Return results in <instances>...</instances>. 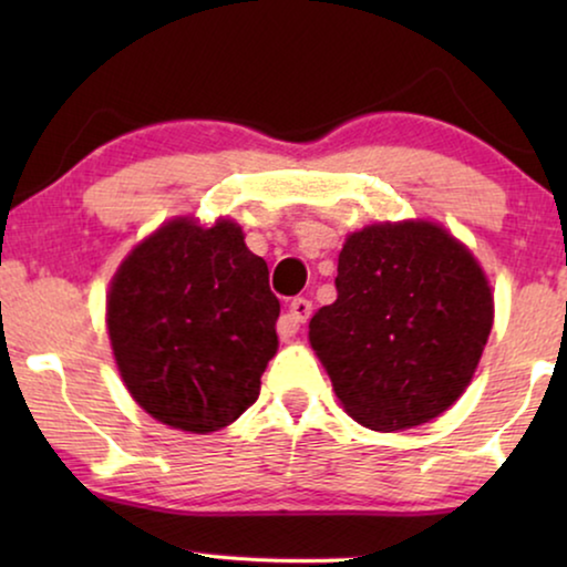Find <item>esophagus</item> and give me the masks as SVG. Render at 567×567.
I'll return each mask as SVG.
<instances>
[{
    "label": "esophagus",
    "mask_w": 567,
    "mask_h": 567,
    "mask_svg": "<svg viewBox=\"0 0 567 567\" xmlns=\"http://www.w3.org/2000/svg\"><path fill=\"white\" fill-rule=\"evenodd\" d=\"M309 315H312V301L305 299V297L293 299L289 305V312H286L281 320H278V336H281V338L297 336L299 324H305L309 320Z\"/></svg>",
    "instance_id": "1"
}]
</instances>
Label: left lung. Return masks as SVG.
I'll list each match as a JSON object with an SVG mask.
<instances>
[{"instance_id": "8db88e82", "label": "left lung", "mask_w": 567, "mask_h": 567, "mask_svg": "<svg viewBox=\"0 0 567 567\" xmlns=\"http://www.w3.org/2000/svg\"><path fill=\"white\" fill-rule=\"evenodd\" d=\"M338 299L309 343L346 413L371 431L429 423L467 390L493 328V293L467 247L431 221L348 235Z\"/></svg>"}]
</instances>
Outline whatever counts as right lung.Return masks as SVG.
Listing matches in <instances>:
<instances>
[{
    "mask_svg": "<svg viewBox=\"0 0 567 567\" xmlns=\"http://www.w3.org/2000/svg\"><path fill=\"white\" fill-rule=\"evenodd\" d=\"M278 312L235 221L173 219L121 262L105 320L131 398L159 423L212 433L258 400Z\"/></svg>",
    "mask_w": 567,
    "mask_h": 567,
    "instance_id": "right-lung-1",
    "label": "right lung"
}]
</instances>
